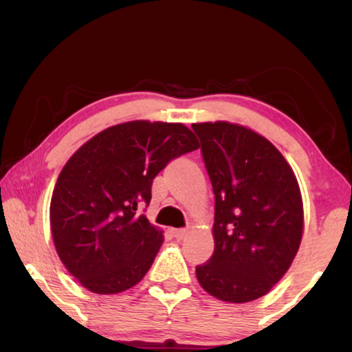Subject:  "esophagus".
<instances>
[{
	"instance_id": "obj_1",
	"label": "esophagus",
	"mask_w": 352,
	"mask_h": 352,
	"mask_svg": "<svg viewBox=\"0 0 352 352\" xmlns=\"http://www.w3.org/2000/svg\"><path fill=\"white\" fill-rule=\"evenodd\" d=\"M188 234V230L186 228H177V230H173V236L176 237V239H184Z\"/></svg>"
}]
</instances>
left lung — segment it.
Here are the masks:
<instances>
[{"label":"left lung","instance_id":"1","mask_svg":"<svg viewBox=\"0 0 352 352\" xmlns=\"http://www.w3.org/2000/svg\"><path fill=\"white\" fill-rule=\"evenodd\" d=\"M192 129L215 195V247L197 266V278L223 302L255 300L283 277L299 250V184L280 151L250 129L225 121Z\"/></svg>","mask_w":352,"mask_h":352}]
</instances>
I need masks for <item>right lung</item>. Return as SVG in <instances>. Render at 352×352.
Listing matches in <instances>:
<instances>
[{
  "instance_id": "1",
  "label": "right lung",
  "mask_w": 352,
  "mask_h": 352,
  "mask_svg": "<svg viewBox=\"0 0 352 352\" xmlns=\"http://www.w3.org/2000/svg\"><path fill=\"white\" fill-rule=\"evenodd\" d=\"M195 149L184 124L131 121L97 133L67 160L50 203L52 236L86 289L116 294L144 277L164 234L137 209L149 204L154 177Z\"/></svg>"
}]
</instances>
